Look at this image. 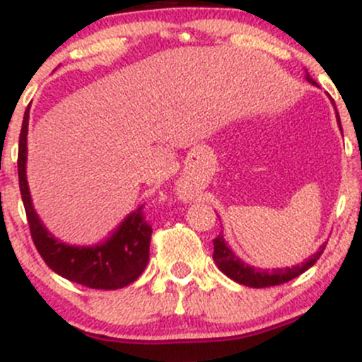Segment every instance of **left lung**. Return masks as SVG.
Wrapping results in <instances>:
<instances>
[{"mask_svg":"<svg viewBox=\"0 0 362 362\" xmlns=\"http://www.w3.org/2000/svg\"><path fill=\"white\" fill-rule=\"evenodd\" d=\"M306 80H308L311 85H317V81H315L308 73H306ZM337 122L340 126L339 114H337ZM213 243H214L213 259L216 262V265L219 267V271L226 274L230 279L240 282V284L243 286H250V288H269V286H279L291 279H294V277L301 276L303 272L308 271L311 265L320 259V255H322L327 247V243H323L322 247L318 248V252L313 253V255H311L306 262H301V265H293V267L272 269V271H267V269H255L252 267V265L245 264L243 260H240L233 253V250L228 247L226 242H224L221 233L216 236Z\"/></svg>","mask_w":362,"mask_h":362,"instance_id":"obj_1","label":"left lung"}]
</instances>
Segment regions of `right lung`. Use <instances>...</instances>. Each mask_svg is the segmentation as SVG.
<instances>
[{"label":"right lung","mask_w":362,"mask_h":362,"mask_svg":"<svg viewBox=\"0 0 362 362\" xmlns=\"http://www.w3.org/2000/svg\"><path fill=\"white\" fill-rule=\"evenodd\" d=\"M30 109L23 115L18 143V182L28 228L37 252L45 264L64 279L91 289H120L134 282L149 262L151 226L146 221L143 206L132 211L105 242L93 247H73L54 238L44 228L32 206L27 184V132Z\"/></svg>","instance_id":"add662e5"}]
</instances>
